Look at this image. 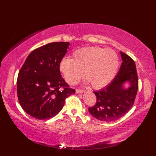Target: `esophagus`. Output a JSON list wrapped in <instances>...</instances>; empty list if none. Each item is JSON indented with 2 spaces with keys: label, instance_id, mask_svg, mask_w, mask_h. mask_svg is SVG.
Returning a JSON list of instances; mask_svg holds the SVG:
<instances>
[{
  "label": "esophagus",
  "instance_id": "esophagus-1",
  "mask_svg": "<svg viewBox=\"0 0 156 156\" xmlns=\"http://www.w3.org/2000/svg\"><path fill=\"white\" fill-rule=\"evenodd\" d=\"M83 92H85L84 90H82V89H76V94L83 93Z\"/></svg>",
  "mask_w": 156,
  "mask_h": 156
}]
</instances>
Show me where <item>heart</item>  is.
Instances as JSON below:
<instances>
[{"instance_id":"heart-1","label":"heart","mask_w":156,"mask_h":156,"mask_svg":"<svg viewBox=\"0 0 156 156\" xmlns=\"http://www.w3.org/2000/svg\"><path fill=\"white\" fill-rule=\"evenodd\" d=\"M119 66L118 57L111 48L97 47L81 48L65 57L59 63V71L65 80L73 85L84 75L93 88H102L115 76Z\"/></svg>"}]
</instances>
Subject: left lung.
Listing matches in <instances>:
<instances>
[{
	"mask_svg": "<svg viewBox=\"0 0 156 156\" xmlns=\"http://www.w3.org/2000/svg\"><path fill=\"white\" fill-rule=\"evenodd\" d=\"M122 64L119 71L111 82L99 91L94 92L97 101L88 111L95 119L110 122L126 114L133 105L138 88V80L134 61L127 54L120 52ZM130 84L128 89L124 83Z\"/></svg>",
	"mask_w": 156,
	"mask_h": 156,
	"instance_id": "left-lung-1",
	"label": "left lung"
}]
</instances>
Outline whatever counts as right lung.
I'll use <instances>...</instances> for the list:
<instances>
[{
  "label": "right lung",
  "mask_w": 156,
  "mask_h": 156,
  "mask_svg": "<svg viewBox=\"0 0 156 156\" xmlns=\"http://www.w3.org/2000/svg\"><path fill=\"white\" fill-rule=\"evenodd\" d=\"M69 45V42H53L35 49L20 70L18 101L31 117L45 120L56 116L65 99L75 93L62 77L59 68Z\"/></svg>",
  "instance_id": "right-lung-1"
}]
</instances>
